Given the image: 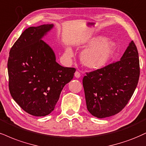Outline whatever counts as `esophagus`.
Wrapping results in <instances>:
<instances>
[{
  "label": "esophagus",
  "instance_id": "obj_1",
  "mask_svg": "<svg viewBox=\"0 0 146 146\" xmlns=\"http://www.w3.org/2000/svg\"><path fill=\"white\" fill-rule=\"evenodd\" d=\"M80 76H81V75H80V73L79 71H75V77L76 78H80Z\"/></svg>",
  "mask_w": 146,
  "mask_h": 146
}]
</instances>
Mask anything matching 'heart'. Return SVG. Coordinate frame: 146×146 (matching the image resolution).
I'll list each match as a JSON object with an SVG mask.
<instances>
[{"label":"heart","instance_id":"obj_1","mask_svg":"<svg viewBox=\"0 0 146 146\" xmlns=\"http://www.w3.org/2000/svg\"><path fill=\"white\" fill-rule=\"evenodd\" d=\"M84 47H89L82 52L81 60L84 65L90 68L103 67L109 62L115 50L116 44L113 40L103 36H96L89 38L84 44ZM66 54L73 55L71 48L66 49Z\"/></svg>","mask_w":146,"mask_h":146}]
</instances>
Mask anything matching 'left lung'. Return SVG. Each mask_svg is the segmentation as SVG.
<instances>
[{
  "instance_id": "1",
  "label": "left lung",
  "mask_w": 146,
  "mask_h": 146,
  "mask_svg": "<svg viewBox=\"0 0 146 146\" xmlns=\"http://www.w3.org/2000/svg\"><path fill=\"white\" fill-rule=\"evenodd\" d=\"M139 75L138 51L132 41L120 60L86 73L84 77L88 111L103 118L122 111L136 89Z\"/></svg>"
}]
</instances>
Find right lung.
Listing matches in <instances>:
<instances>
[{"instance_id": "obj_1", "label": "right lung", "mask_w": 146, "mask_h": 146, "mask_svg": "<svg viewBox=\"0 0 146 146\" xmlns=\"http://www.w3.org/2000/svg\"><path fill=\"white\" fill-rule=\"evenodd\" d=\"M53 27L52 24L28 28L9 52L10 94L23 110L35 116L53 111L61 91L75 72V68L56 62L53 50L41 40Z\"/></svg>"}]
</instances>
